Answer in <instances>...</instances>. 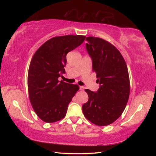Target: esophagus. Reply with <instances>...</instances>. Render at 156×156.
Returning <instances> with one entry per match:
<instances>
[{
  "instance_id": "34e87169",
  "label": "esophagus",
  "mask_w": 156,
  "mask_h": 156,
  "mask_svg": "<svg viewBox=\"0 0 156 156\" xmlns=\"http://www.w3.org/2000/svg\"><path fill=\"white\" fill-rule=\"evenodd\" d=\"M80 90L81 91H84V87H82V86H81V87H80Z\"/></svg>"
}]
</instances>
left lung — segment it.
<instances>
[{
    "label": "left lung",
    "mask_w": 156,
    "mask_h": 156,
    "mask_svg": "<svg viewBox=\"0 0 156 156\" xmlns=\"http://www.w3.org/2000/svg\"><path fill=\"white\" fill-rule=\"evenodd\" d=\"M87 40L86 48L100 86L97 92L85 89L88 101L82 105V111L92 123L108 125L120 117L127 103L130 84L127 64L110 43L94 37Z\"/></svg>",
    "instance_id": "1"
}]
</instances>
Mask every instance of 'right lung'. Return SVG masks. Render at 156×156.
<instances>
[{"mask_svg":"<svg viewBox=\"0 0 156 156\" xmlns=\"http://www.w3.org/2000/svg\"><path fill=\"white\" fill-rule=\"evenodd\" d=\"M83 35L53 37L44 43L33 56L28 72V91L32 107L42 121L61 120L76 92V84L59 81L66 73V55L84 42Z\"/></svg>","mask_w":156,"mask_h":156,"instance_id":"right-lung-1","label":"right lung"}]
</instances>
